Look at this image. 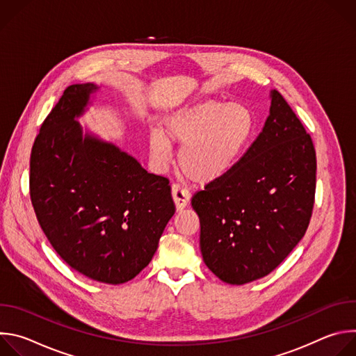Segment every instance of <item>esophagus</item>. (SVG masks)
Returning <instances> with one entry per match:
<instances>
[{"instance_id":"1","label":"esophagus","mask_w":356,"mask_h":356,"mask_svg":"<svg viewBox=\"0 0 356 356\" xmlns=\"http://www.w3.org/2000/svg\"><path fill=\"white\" fill-rule=\"evenodd\" d=\"M172 197H173V201H175V206H176L177 211H180V210H183L188 206L190 194L184 188H181L179 184L172 186Z\"/></svg>"}]
</instances>
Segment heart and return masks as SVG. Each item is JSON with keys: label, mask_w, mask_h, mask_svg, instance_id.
<instances>
[{"label": "heart", "mask_w": 356, "mask_h": 356, "mask_svg": "<svg viewBox=\"0 0 356 356\" xmlns=\"http://www.w3.org/2000/svg\"><path fill=\"white\" fill-rule=\"evenodd\" d=\"M255 128V117L245 104L204 99L166 115L161 129L152 128L149 155L158 169H165L172 161V143L181 145L180 173L194 184L207 186L238 165Z\"/></svg>", "instance_id": "heart-1"}]
</instances>
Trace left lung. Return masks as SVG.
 <instances>
[{
  "mask_svg": "<svg viewBox=\"0 0 356 356\" xmlns=\"http://www.w3.org/2000/svg\"><path fill=\"white\" fill-rule=\"evenodd\" d=\"M316 170L310 135L283 95L272 90L262 132L225 177L191 200L207 268L229 284L275 270L307 231Z\"/></svg>",
  "mask_w": 356,
  "mask_h": 356,
  "instance_id": "1",
  "label": "left lung"
}]
</instances>
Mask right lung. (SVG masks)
<instances>
[{"mask_svg":"<svg viewBox=\"0 0 356 356\" xmlns=\"http://www.w3.org/2000/svg\"><path fill=\"white\" fill-rule=\"evenodd\" d=\"M98 90L94 83L65 90L35 139L29 188L59 257L92 280L121 284L149 265L176 210L166 177L77 121Z\"/></svg>","mask_w":356,"mask_h":356,"instance_id":"1","label":"right lung"}]
</instances>
